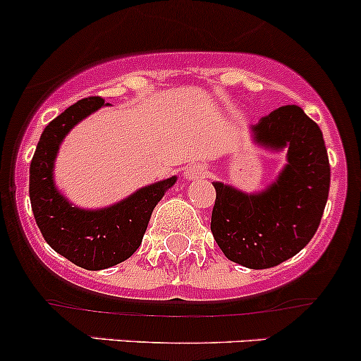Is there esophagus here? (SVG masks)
Returning a JSON list of instances; mask_svg holds the SVG:
<instances>
[{"label": "esophagus", "mask_w": 361, "mask_h": 361, "mask_svg": "<svg viewBox=\"0 0 361 361\" xmlns=\"http://www.w3.org/2000/svg\"><path fill=\"white\" fill-rule=\"evenodd\" d=\"M208 176V169L203 163H192L189 165L188 169L184 170V179L185 180H198V179H205Z\"/></svg>", "instance_id": "34e87169"}]
</instances>
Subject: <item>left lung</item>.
Wrapping results in <instances>:
<instances>
[{"label":"left lung","mask_w":361,"mask_h":361,"mask_svg":"<svg viewBox=\"0 0 361 361\" xmlns=\"http://www.w3.org/2000/svg\"><path fill=\"white\" fill-rule=\"evenodd\" d=\"M271 151L287 147V165L261 192L214 182L210 229L229 261L267 269L299 254L317 233L330 189V163L319 126L299 106H283L252 126Z\"/></svg>","instance_id":"left-lung-1"}]
</instances>
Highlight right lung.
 <instances>
[{"label":"right lung","instance_id":"obj_1","mask_svg":"<svg viewBox=\"0 0 361 361\" xmlns=\"http://www.w3.org/2000/svg\"><path fill=\"white\" fill-rule=\"evenodd\" d=\"M102 106L109 104L100 97L78 100L50 121L29 169V198L44 241L62 257L88 271L116 266L140 247L154 207L177 180L173 176L154 182L106 208L73 207L55 185V158L71 128Z\"/></svg>","mask_w":361,"mask_h":361}]
</instances>
